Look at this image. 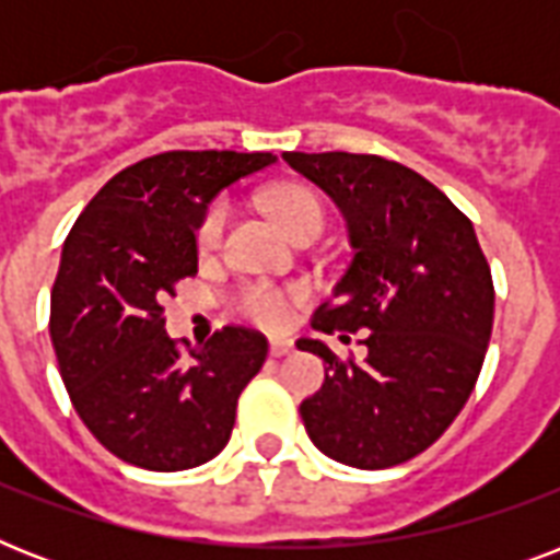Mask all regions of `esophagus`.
<instances>
[{
  "label": "esophagus",
  "mask_w": 560,
  "mask_h": 560,
  "mask_svg": "<svg viewBox=\"0 0 560 560\" xmlns=\"http://www.w3.org/2000/svg\"><path fill=\"white\" fill-rule=\"evenodd\" d=\"M270 354H272V358H288V354H293V342H290V340H272L270 342Z\"/></svg>",
  "instance_id": "1"
}]
</instances>
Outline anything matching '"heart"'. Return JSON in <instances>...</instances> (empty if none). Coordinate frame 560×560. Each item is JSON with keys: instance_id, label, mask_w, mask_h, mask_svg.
Here are the masks:
<instances>
[{"instance_id": "heart-1", "label": "heart", "mask_w": 560, "mask_h": 560, "mask_svg": "<svg viewBox=\"0 0 560 560\" xmlns=\"http://www.w3.org/2000/svg\"><path fill=\"white\" fill-rule=\"evenodd\" d=\"M272 214L281 220V226L288 229L290 235L302 241V237H319L325 223H328V211H325L323 197L307 186H279L272 188L270 197ZM229 218H232V202L226 194H220L202 209L194 237L202 253H214L226 237ZM307 299L305 284H272V281H241L232 290V307L237 314L264 328H281L288 325L293 307H299Z\"/></svg>"}]
</instances>
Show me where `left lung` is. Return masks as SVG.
I'll list each match as a JSON object with an SVG mask.
<instances>
[{"mask_svg": "<svg viewBox=\"0 0 560 560\" xmlns=\"http://www.w3.org/2000/svg\"><path fill=\"white\" fill-rule=\"evenodd\" d=\"M349 220V270L311 325L363 334L366 358H323L325 383L302 400L311 442L351 468L381 470L427 451L477 386L494 323V281L474 223L447 194L374 153H284ZM370 331L366 332L365 328Z\"/></svg>", "mask_w": 560, "mask_h": 560, "instance_id": "left-lung-1", "label": "left lung"}]
</instances>
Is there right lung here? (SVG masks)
Returning a JSON list of instances; mask_svg holds the SVG:
<instances>
[{
  "instance_id": "1",
  "label": "right lung",
  "mask_w": 560,
  "mask_h": 560,
  "mask_svg": "<svg viewBox=\"0 0 560 560\" xmlns=\"http://www.w3.org/2000/svg\"><path fill=\"white\" fill-rule=\"evenodd\" d=\"M272 162V153H156L118 171L74 220L48 334L74 412L121 462L186 470L226 447L267 337L223 325L183 358L162 302L197 272L194 229L211 197Z\"/></svg>"
}]
</instances>
